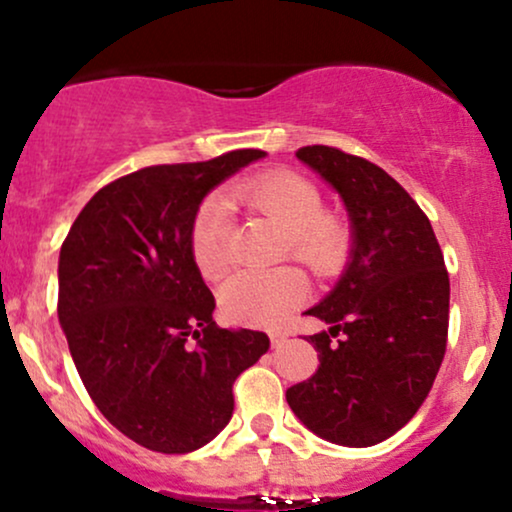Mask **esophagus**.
I'll use <instances>...</instances> for the list:
<instances>
[{
    "mask_svg": "<svg viewBox=\"0 0 512 512\" xmlns=\"http://www.w3.org/2000/svg\"><path fill=\"white\" fill-rule=\"evenodd\" d=\"M286 337H289V332L279 330V327H276V330H269V339H272V346H276V349L286 342Z\"/></svg>",
    "mask_w": 512,
    "mask_h": 512,
    "instance_id": "34e87169",
    "label": "esophagus"
}]
</instances>
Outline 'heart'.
I'll list each match as a JSON object with an SVG mask.
<instances>
[{
	"instance_id": "1",
	"label": "heart",
	"mask_w": 512,
	"mask_h": 512,
	"mask_svg": "<svg viewBox=\"0 0 512 512\" xmlns=\"http://www.w3.org/2000/svg\"><path fill=\"white\" fill-rule=\"evenodd\" d=\"M228 199L272 221L281 231V255H291L320 279L342 272L351 250V226L339 211L322 209L317 185L289 168L240 180ZM231 226L221 199L202 204L192 223L190 250L199 274L216 281L231 267ZM308 284L293 267L267 274H236L221 289L223 313L245 325H276L305 301Z\"/></svg>"
}]
</instances>
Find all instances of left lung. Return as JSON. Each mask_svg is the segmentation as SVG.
Instances as JSON below:
<instances>
[{
	"label": "left lung",
	"instance_id": "1",
	"mask_svg": "<svg viewBox=\"0 0 512 512\" xmlns=\"http://www.w3.org/2000/svg\"><path fill=\"white\" fill-rule=\"evenodd\" d=\"M349 211L354 248L342 279L305 315L320 366L286 390L310 431L346 448L395 436L431 392L448 346L450 279L431 221L383 168L334 146H303Z\"/></svg>",
	"mask_w": 512,
	"mask_h": 512
}]
</instances>
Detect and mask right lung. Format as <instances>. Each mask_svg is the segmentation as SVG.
Returning <instances> with one entry per match:
<instances>
[{
  "mask_svg": "<svg viewBox=\"0 0 512 512\" xmlns=\"http://www.w3.org/2000/svg\"><path fill=\"white\" fill-rule=\"evenodd\" d=\"M238 149L149 166L101 187L60 250L57 315L93 404L142 448L185 455L233 416V383L269 337L221 330L190 250L199 204L262 158Z\"/></svg>",
  "mask_w": 512,
  "mask_h": 512,
  "instance_id": "right-lung-1",
  "label": "right lung"
}]
</instances>
